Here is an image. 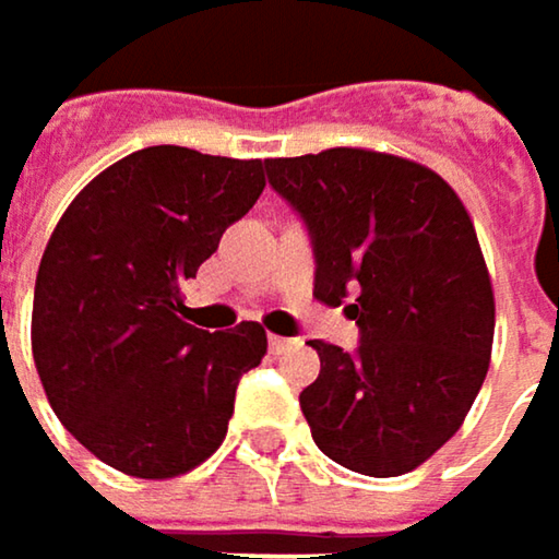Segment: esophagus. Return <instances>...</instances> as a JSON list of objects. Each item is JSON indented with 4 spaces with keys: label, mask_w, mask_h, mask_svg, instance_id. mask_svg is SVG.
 <instances>
[{
    "label": "esophagus",
    "mask_w": 559,
    "mask_h": 559,
    "mask_svg": "<svg viewBox=\"0 0 559 559\" xmlns=\"http://www.w3.org/2000/svg\"><path fill=\"white\" fill-rule=\"evenodd\" d=\"M297 346V340H287V336H269V349L281 356V353H287V349H294Z\"/></svg>",
    "instance_id": "1"
}]
</instances>
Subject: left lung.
<instances>
[{
	"label": "left lung",
	"mask_w": 559,
	"mask_h": 559,
	"mask_svg": "<svg viewBox=\"0 0 559 559\" xmlns=\"http://www.w3.org/2000/svg\"><path fill=\"white\" fill-rule=\"evenodd\" d=\"M269 180L304 216L313 297L346 304L356 353L310 340L320 376L300 391L313 443L340 466L389 479L427 463L486 382L496 294L456 190L411 158L372 148L269 158Z\"/></svg>",
	"instance_id": "obj_1"
}]
</instances>
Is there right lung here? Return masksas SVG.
<instances>
[{"label":"right lung","mask_w":559,"mask_h":559,"mask_svg":"<svg viewBox=\"0 0 559 559\" xmlns=\"http://www.w3.org/2000/svg\"><path fill=\"white\" fill-rule=\"evenodd\" d=\"M265 190V162L152 145L96 174L63 210L38 265L32 356L57 420L106 466L174 479L226 440L265 326L206 333L180 284Z\"/></svg>","instance_id":"right-lung-1"}]
</instances>
